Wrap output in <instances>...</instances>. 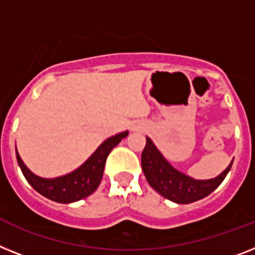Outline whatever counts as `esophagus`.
Segmentation results:
<instances>
[{"instance_id": "1", "label": "esophagus", "mask_w": 255, "mask_h": 255, "mask_svg": "<svg viewBox=\"0 0 255 255\" xmlns=\"http://www.w3.org/2000/svg\"><path fill=\"white\" fill-rule=\"evenodd\" d=\"M141 128L140 127H133V131H140Z\"/></svg>"}]
</instances>
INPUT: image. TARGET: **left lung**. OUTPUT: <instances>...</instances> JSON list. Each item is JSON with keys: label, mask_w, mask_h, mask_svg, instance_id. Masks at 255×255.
<instances>
[{"label": "left lung", "mask_w": 255, "mask_h": 255, "mask_svg": "<svg viewBox=\"0 0 255 255\" xmlns=\"http://www.w3.org/2000/svg\"><path fill=\"white\" fill-rule=\"evenodd\" d=\"M232 163L233 160L219 176L196 180L172 167L149 137H146V145L141 154V166L149 185L160 196L176 204H190L209 196L222 184Z\"/></svg>", "instance_id": "8db88e82"}]
</instances>
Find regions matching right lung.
<instances>
[{"mask_svg":"<svg viewBox=\"0 0 255 255\" xmlns=\"http://www.w3.org/2000/svg\"><path fill=\"white\" fill-rule=\"evenodd\" d=\"M127 136L128 131H126L115 134L113 137H109L98 146L97 150L92 154L78 170L72 171L65 176L55 177V179H44V177L32 174L27 166L23 163L18 151H16V159H18V164L23 175L33 189L51 201H55L59 204H71L75 201L83 200L85 197L91 196L97 189L102 180L108 155Z\"/></svg>","mask_w":255,"mask_h":255,"instance_id":"right-lung-1","label":"right lung"}]
</instances>
